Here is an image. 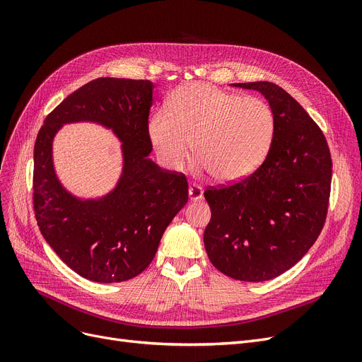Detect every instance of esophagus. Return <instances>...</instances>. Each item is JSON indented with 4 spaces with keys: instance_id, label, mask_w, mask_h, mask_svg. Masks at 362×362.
<instances>
[{
    "instance_id": "34e87169",
    "label": "esophagus",
    "mask_w": 362,
    "mask_h": 362,
    "mask_svg": "<svg viewBox=\"0 0 362 362\" xmlns=\"http://www.w3.org/2000/svg\"><path fill=\"white\" fill-rule=\"evenodd\" d=\"M203 199V190L200 185H190L188 187V200L190 202H197V200H202Z\"/></svg>"
}]
</instances>
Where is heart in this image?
Masks as SVG:
<instances>
[{"label":"heart","instance_id":"b5f03b06","mask_svg":"<svg viewBox=\"0 0 362 362\" xmlns=\"http://www.w3.org/2000/svg\"><path fill=\"white\" fill-rule=\"evenodd\" d=\"M275 117L267 101L223 91L203 82L178 87L168 110L147 122L151 147L160 163L180 170L193 156L218 182H235L262 163L271 147Z\"/></svg>","mask_w":362,"mask_h":362}]
</instances>
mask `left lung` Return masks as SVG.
Here are the masks:
<instances>
[{"mask_svg": "<svg viewBox=\"0 0 362 362\" xmlns=\"http://www.w3.org/2000/svg\"><path fill=\"white\" fill-rule=\"evenodd\" d=\"M231 85L259 91L268 100L275 131L253 174L204 192L212 218L203 242L218 271L259 283L298 264L318 238L329 208L332 156L318 125L279 85Z\"/></svg>", "mask_w": 362, "mask_h": 362, "instance_id": "left-lung-1", "label": "left lung"}]
</instances>
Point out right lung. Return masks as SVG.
Instances as JSON below:
<instances>
[{
	"label": "right lung",
	"mask_w": 362,
	"mask_h": 362,
	"mask_svg": "<svg viewBox=\"0 0 362 362\" xmlns=\"http://www.w3.org/2000/svg\"><path fill=\"white\" fill-rule=\"evenodd\" d=\"M153 82L98 78L67 95L41 127L33 148V211L41 234L81 277L120 283L153 261L160 238L188 202L182 174L160 169L150 158L147 134ZM93 122L123 143V174L113 191L81 199L59 182L52 141L66 123Z\"/></svg>",
	"instance_id": "obj_1"
}]
</instances>
